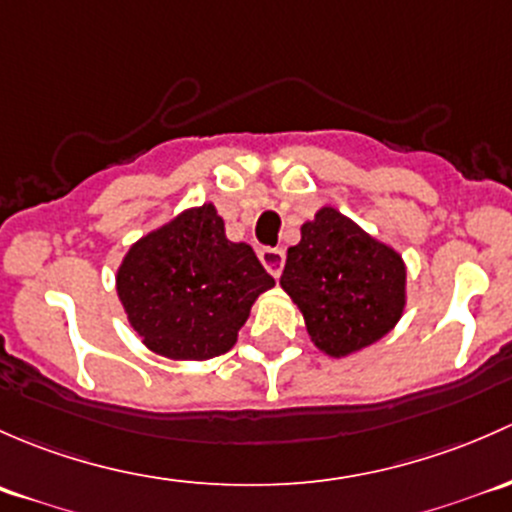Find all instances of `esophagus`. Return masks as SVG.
I'll return each instance as SVG.
<instances>
[{"label":"esophagus","instance_id":"esophagus-1","mask_svg":"<svg viewBox=\"0 0 512 512\" xmlns=\"http://www.w3.org/2000/svg\"><path fill=\"white\" fill-rule=\"evenodd\" d=\"M258 258H261V263L266 266V271L271 273L273 278L281 276L283 263H286V254H283L281 249H268V246H266V249L258 251Z\"/></svg>","mask_w":512,"mask_h":512}]
</instances>
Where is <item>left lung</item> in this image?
<instances>
[{"label": "left lung", "mask_w": 512, "mask_h": 512, "mask_svg": "<svg viewBox=\"0 0 512 512\" xmlns=\"http://www.w3.org/2000/svg\"><path fill=\"white\" fill-rule=\"evenodd\" d=\"M281 288L320 352L347 357L382 340L407 305V266L392 246L333 207L318 209L288 249Z\"/></svg>", "instance_id": "left-lung-1"}]
</instances>
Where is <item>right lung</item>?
I'll return each mask as SVG.
<instances>
[{"instance_id":"1","label":"right lung","mask_w":512,"mask_h":512,"mask_svg":"<svg viewBox=\"0 0 512 512\" xmlns=\"http://www.w3.org/2000/svg\"><path fill=\"white\" fill-rule=\"evenodd\" d=\"M273 286L254 249L226 239L214 204L184 209L135 241L115 276L142 345L170 360L231 350L251 305Z\"/></svg>"}]
</instances>
